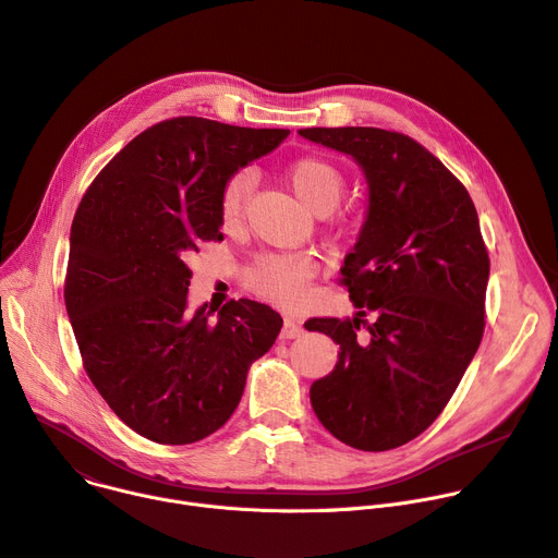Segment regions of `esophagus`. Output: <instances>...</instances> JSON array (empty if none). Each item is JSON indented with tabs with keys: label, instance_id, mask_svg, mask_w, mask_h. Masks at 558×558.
Listing matches in <instances>:
<instances>
[{
	"label": "esophagus",
	"instance_id": "34e87169",
	"mask_svg": "<svg viewBox=\"0 0 558 558\" xmlns=\"http://www.w3.org/2000/svg\"><path fill=\"white\" fill-rule=\"evenodd\" d=\"M302 325L298 323V320H293V318H287L284 320V325H282V331H280V338L282 340H293V338H300L302 336Z\"/></svg>",
	"mask_w": 558,
	"mask_h": 558
}]
</instances>
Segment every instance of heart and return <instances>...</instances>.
I'll use <instances>...</instances> for the list:
<instances>
[{"label":"heart","mask_w":558,"mask_h":558,"mask_svg":"<svg viewBox=\"0 0 558 558\" xmlns=\"http://www.w3.org/2000/svg\"><path fill=\"white\" fill-rule=\"evenodd\" d=\"M287 180L302 205L318 216L329 214L338 205L344 189L340 171L320 158L295 160L287 171ZM251 189L253 175L248 171H240L229 178L220 195V218L225 227L240 225ZM314 274L316 265L307 256H300V253H267V256H260L248 267L246 284L251 291H256L280 307H293L305 298Z\"/></svg>","instance_id":"obj_1"}]
</instances>
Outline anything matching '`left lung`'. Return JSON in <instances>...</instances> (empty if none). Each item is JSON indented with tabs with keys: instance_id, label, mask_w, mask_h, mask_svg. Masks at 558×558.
I'll list each match as a JSON object with an SVG mask.
<instances>
[{
	"instance_id": "8db88e82",
	"label": "left lung",
	"mask_w": 558,
	"mask_h": 558,
	"mask_svg": "<svg viewBox=\"0 0 558 558\" xmlns=\"http://www.w3.org/2000/svg\"><path fill=\"white\" fill-rule=\"evenodd\" d=\"M298 133L349 156L367 180L365 222L340 269L361 312L305 323L340 344L333 372L310 389L312 408L338 440L393 449L438 418L481 344L489 258L478 216L468 189L408 135L374 126Z\"/></svg>"
}]
</instances>
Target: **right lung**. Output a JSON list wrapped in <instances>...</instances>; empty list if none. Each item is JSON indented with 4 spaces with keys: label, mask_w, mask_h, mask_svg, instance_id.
<instances>
[{
    "label": "right lung",
    "mask_w": 558,
    "mask_h": 558,
    "mask_svg": "<svg viewBox=\"0 0 558 558\" xmlns=\"http://www.w3.org/2000/svg\"><path fill=\"white\" fill-rule=\"evenodd\" d=\"M289 135L173 118L133 137L84 193L64 300L84 369L140 436L189 445L220 429L282 318L253 300L186 312V260L222 240L229 178Z\"/></svg>",
    "instance_id": "obj_1"
}]
</instances>
